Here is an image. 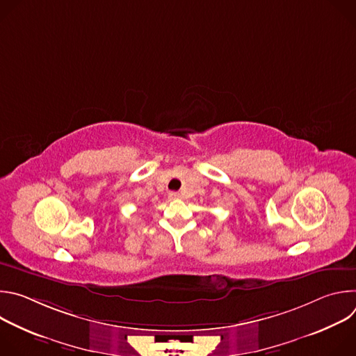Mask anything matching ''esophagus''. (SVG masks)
<instances>
[{
	"label": "esophagus",
	"mask_w": 356,
	"mask_h": 356,
	"mask_svg": "<svg viewBox=\"0 0 356 356\" xmlns=\"http://www.w3.org/2000/svg\"><path fill=\"white\" fill-rule=\"evenodd\" d=\"M169 198H170V200H177V198H180V193H177V191H170V193H169Z\"/></svg>",
	"instance_id": "obj_1"
}]
</instances>
